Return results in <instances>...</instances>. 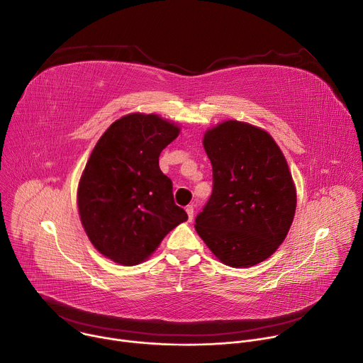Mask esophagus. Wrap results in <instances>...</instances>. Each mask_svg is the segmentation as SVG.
<instances>
[{
	"label": "esophagus",
	"instance_id": "1",
	"mask_svg": "<svg viewBox=\"0 0 363 363\" xmlns=\"http://www.w3.org/2000/svg\"><path fill=\"white\" fill-rule=\"evenodd\" d=\"M185 211H186V214H188L189 221H192V218H194V206H192V205H188L186 208H185Z\"/></svg>",
	"mask_w": 363,
	"mask_h": 363
}]
</instances>
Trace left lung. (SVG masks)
Listing matches in <instances>:
<instances>
[{
	"label": "left lung",
	"instance_id": "1",
	"mask_svg": "<svg viewBox=\"0 0 363 363\" xmlns=\"http://www.w3.org/2000/svg\"><path fill=\"white\" fill-rule=\"evenodd\" d=\"M213 194L195 230L217 258L251 267L284 241L296 213V188L274 139L252 125L227 121L203 135Z\"/></svg>",
	"mask_w": 363,
	"mask_h": 363
}]
</instances>
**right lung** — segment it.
Returning <instances> with one entry per match:
<instances>
[{
    "label": "right lung",
    "mask_w": 363,
    "mask_h": 363,
    "mask_svg": "<svg viewBox=\"0 0 363 363\" xmlns=\"http://www.w3.org/2000/svg\"><path fill=\"white\" fill-rule=\"evenodd\" d=\"M179 128L158 115L130 113L101 135L77 189L79 214L91 244L122 266H135L188 220L174 201L161 152Z\"/></svg>",
    "instance_id": "right-lung-1"
}]
</instances>
